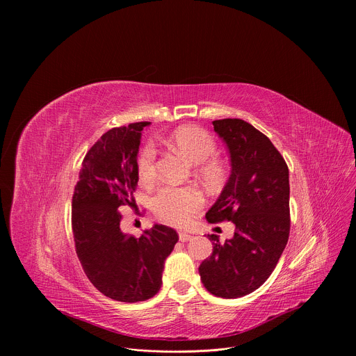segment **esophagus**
Wrapping results in <instances>:
<instances>
[{
	"mask_svg": "<svg viewBox=\"0 0 356 356\" xmlns=\"http://www.w3.org/2000/svg\"><path fill=\"white\" fill-rule=\"evenodd\" d=\"M193 236L190 235V234H186V232H180L179 234V239L181 241V242H187V241H190Z\"/></svg>",
	"mask_w": 356,
	"mask_h": 356,
	"instance_id": "34e87169",
	"label": "esophagus"
}]
</instances>
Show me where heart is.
<instances>
[{"label": "heart", "instance_id": "heart-1", "mask_svg": "<svg viewBox=\"0 0 356 356\" xmlns=\"http://www.w3.org/2000/svg\"><path fill=\"white\" fill-rule=\"evenodd\" d=\"M168 145L180 152L195 165L197 176L206 184L216 187L225 179L227 169L218 159H210L217 149L209 131L195 125L180 127L168 136ZM136 172L145 184L154 183L158 176L156 150L146 145L136 156ZM204 204L202 194L195 187H163L154 200L155 214L165 222L176 227L187 225L194 214Z\"/></svg>", "mask_w": 356, "mask_h": 356}]
</instances>
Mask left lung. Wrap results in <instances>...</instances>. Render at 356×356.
I'll use <instances>...</instances> for the list:
<instances>
[{
    "instance_id": "obj_1",
    "label": "left lung",
    "mask_w": 356,
    "mask_h": 356,
    "mask_svg": "<svg viewBox=\"0 0 356 356\" xmlns=\"http://www.w3.org/2000/svg\"><path fill=\"white\" fill-rule=\"evenodd\" d=\"M227 143L231 176L206 218L232 221L224 243L209 235L213 253L198 273L214 296L236 298L259 289L275 270L290 234L289 168L270 139L243 120L213 121Z\"/></svg>"
}]
</instances>
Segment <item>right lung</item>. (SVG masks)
<instances>
[{
  "label": "right lung",
  "mask_w": 356,
  "mask_h": 356,
  "mask_svg": "<svg viewBox=\"0 0 356 356\" xmlns=\"http://www.w3.org/2000/svg\"><path fill=\"white\" fill-rule=\"evenodd\" d=\"M150 122H134L107 131L86 154L72 200L76 253L92 286L124 302L145 301L162 286L165 261L177 232L154 225L139 238L124 234V206L136 207V156L140 131Z\"/></svg>",
  "instance_id": "1"
}]
</instances>
